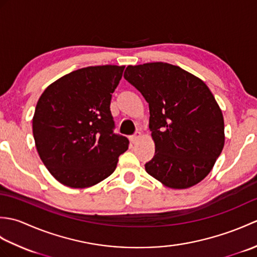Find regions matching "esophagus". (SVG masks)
Masks as SVG:
<instances>
[{
    "label": "esophagus",
    "instance_id": "34e87169",
    "mask_svg": "<svg viewBox=\"0 0 257 257\" xmlns=\"http://www.w3.org/2000/svg\"><path fill=\"white\" fill-rule=\"evenodd\" d=\"M140 137H141V133H140V132H137L134 136H132V137H130V140H132V143L136 144V143H137V141L139 140Z\"/></svg>",
    "mask_w": 257,
    "mask_h": 257
}]
</instances>
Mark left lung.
<instances>
[{
  "mask_svg": "<svg viewBox=\"0 0 257 257\" xmlns=\"http://www.w3.org/2000/svg\"><path fill=\"white\" fill-rule=\"evenodd\" d=\"M123 77L149 103L156 152L146 171L166 187L187 189L212 170L224 147V119L203 80L157 62L125 68Z\"/></svg>",
  "mask_w": 257,
  "mask_h": 257,
  "instance_id": "obj_1",
  "label": "left lung"
}]
</instances>
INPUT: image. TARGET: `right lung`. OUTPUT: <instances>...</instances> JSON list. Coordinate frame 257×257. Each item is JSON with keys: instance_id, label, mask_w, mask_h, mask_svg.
<instances>
[{"instance_id": "add662e5", "label": "right lung", "mask_w": 257, "mask_h": 257, "mask_svg": "<svg viewBox=\"0 0 257 257\" xmlns=\"http://www.w3.org/2000/svg\"><path fill=\"white\" fill-rule=\"evenodd\" d=\"M124 66L80 68L54 81L37 101L33 136L41 160L58 182L83 189L108 178L129 140L113 134L111 94Z\"/></svg>"}]
</instances>
